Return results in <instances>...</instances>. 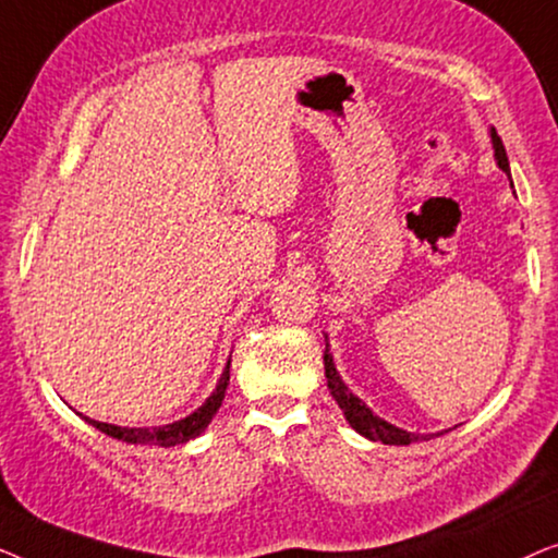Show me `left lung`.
<instances>
[{"label":"left lung","mask_w":558,"mask_h":558,"mask_svg":"<svg viewBox=\"0 0 558 558\" xmlns=\"http://www.w3.org/2000/svg\"><path fill=\"white\" fill-rule=\"evenodd\" d=\"M490 142H493V151H495V162H498L500 170L506 172L508 180H510L508 155H506V147H502V140L498 136V132H495V126H490ZM510 185H513V180H510ZM325 378H327V388H330L332 399L338 401L342 414H345L348 424L353 426L357 434H363L365 439L384 441V445H411V441L434 439V437H439V434H445V432H437V434L407 432V429H401V426H396L391 422H386V418H380L378 414H373V409H368V403L357 399V396L345 386V380L340 378L338 368H335L327 335H325Z\"/></svg>","instance_id":"1"}]
</instances>
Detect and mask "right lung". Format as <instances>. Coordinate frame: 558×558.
I'll use <instances>...</instances> for the list:
<instances>
[{"instance_id":"right-lung-1","label":"right lung","mask_w":558,"mask_h":558,"mask_svg":"<svg viewBox=\"0 0 558 558\" xmlns=\"http://www.w3.org/2000/svg\"><path fill=\"white\" fill-rule=\"evenodd\" d=\"M231 384V357H228L223 373H220L216 388L208 399L203 401V407H197L193 414H187L185 418H178L172 424H162V426H117V424H106V422H96V418H86L90 426H96L98 432L109 434L113 439L129 441V445H159V447H174L182 445V441H190L208 429V424L213 422V416L218 414L220 403L226 399V388Z\"/></svg>"}]
</instances>
